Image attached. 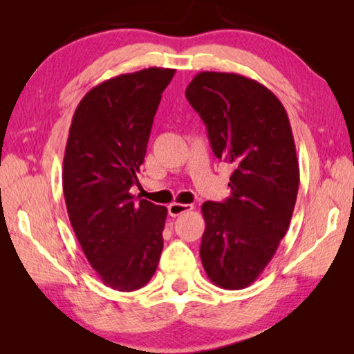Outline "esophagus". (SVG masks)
<instances>
[{
    "label": "esophagus",
    "mask_w": 354,
    "mask_h": 354,
    "mask_svg": "<svg viewBox=\"0 0 354 354\" xmlns=\"http://www.w3.org/2000/svg\"><path fill=\"white\" fill-rule=\"evenodd\" d=\"M194 209L192 205H181V203H173V205L169 206V214L171 217H178V215H181L184 212H189Z\"/></svg>",
    "instance_id": "1"
}]
</instances>
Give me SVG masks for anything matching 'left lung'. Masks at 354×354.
Masks as SVG:
<instances>
[{
    "instance_id": "left-lung-1",
    "label": "left lung",
    "mask_w": 354,
    "mask_h": 354,
    "mask_svg": "<svg viewBox=\"0 0 354 354\" xmlns=\"http://www.w3.org/2000/svg\"><path fill=\"white\" fill-rule=\"evenodd\" d=\"M185 97L214 154L234 169L230 198L201 206L203 267L221 289H245L277 253L295 207L299 167L289 117L272 91L237 73L201 71Z\"/></svg>"
}]
</instances>
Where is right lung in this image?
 <instances>
[{"label": "right lung", "mask_w": 354, "mask_h": 354, "mask_svg": "<svg viewBox=\"0 0 354 354\" xmlns=\"http://www.w3.org/2000/svg\"><path fill=\"white\" fill-rule=\"evenodd\" d=\"M175 70L149 67L91 88L70 124L62 187L71 227L101 281L120 292L145 286L164 248L167 207L129 194L139 184L160 93Z\"/></svg>", "instance_id": "1"}]
</instances>
